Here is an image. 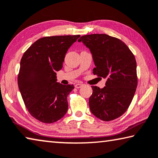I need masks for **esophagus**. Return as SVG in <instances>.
<instances>
[{
    "label": "esophagus",
    "instance_id": "1",
    "mask_svg": "<svg viewBox=\"0 0 158 158\" xmlns=\"http://www.w3.org/2000/svg\"><path fill=\"white\" fill-rule=\"evenodd\" d=\"M82 85H82V83H77V84H76L75 85V87H76V88H81V87H82Z\"/></svg>",
    "mask_w": 158,
    "mask_h": 158
}]
</instances>
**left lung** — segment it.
Segmentation results:
<instances>
[{"mask_svg": "<svg viewBox=\"0 0 158 158\" xmlns=\"http://www.w3.org/2000/svg\"><path fill=\"white\" fill-rule=\"evenodd\" d=\"M93 54V74L106 79L103 88L92 86L89 99L91 112L109 121L125 113L131 103L138 84L136 61L127 44L105 34L84 35L79 39Z\"/></svg>", "mask_w": 158, "mask_h": 158, "instance_id": "obj_1", "label": "left lung"}]
</instances>
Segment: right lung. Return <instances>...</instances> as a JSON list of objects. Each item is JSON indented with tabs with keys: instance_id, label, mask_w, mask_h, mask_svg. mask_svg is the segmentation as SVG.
Segmentation results:
<instances>
[{
	"instance_id": "1",
	"label": "right lung",
	"mask_w": 158,
	"mask_h": 158,
	"mask_svg": "<svg viewBox=\"0 0 158 158\" xmlns=\"http://www.w3.org/2000/svg\"><path fill=\"white\" fill-rule=\"evenodd\" d=\"M79 37L64 35L41 38L22 57L19 89L29 112L41 122H56L67 112V97L74 87L57 82L56 71L62 69L68 49Z\"/></svg>"
}]
</instances>
